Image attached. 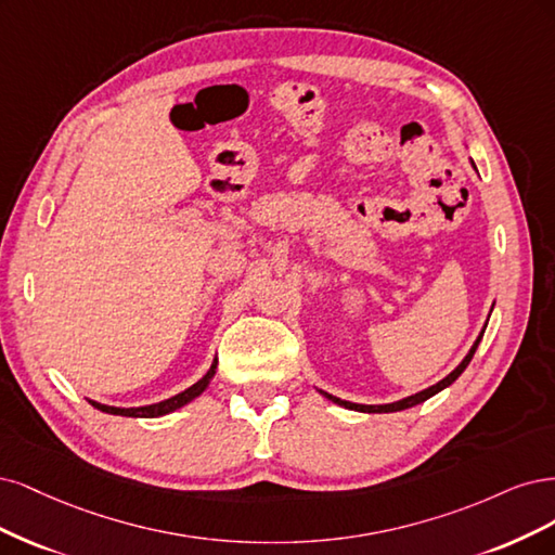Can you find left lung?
Instances as JSON below:
<instances>
[{
	"instance_id": "8db88e82",
	"label": "left lung",
	"mask_w": 555,
	"mask_h": 555,
	"mask_svg": "<svg viewBox=\"0 0 555 555\" xmlns=\"http://www.w3.org/2000/svg\"><path fill=\"white\" fill-rule=\"evenodd\" d=\"M473 168H475V164H473ZM485 330H487V325H485ZM485 330L479 332V336H477V341L473 344V348L468 350V354L463 357V362L450 373V375H444V378L440 380V383H436V385H431V387H426V389H422V391H417V395H413V397H405V399H401V401H397V403H385V405H362V403H350V401H344V399H338V397H332V395H327V391H323L320 389V395H323L325 399H330V401H334V403H338V405H344V408H348V410H360V413H399V410H405V408H413V405H417V403H424L426 399H431L434 395H438V391H442L444 387H450L459 375L466 371V366L470 364V360H473V354H475V350H477V346H479V341H481V336H485Z\"/></svg>"
}]
</instances>
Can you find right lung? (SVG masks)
Instances as JSON below:
<instances>
[{"label": "right lung", "mask_w": 555, "mask_h": 555, "mask_svg": "<svg viewBox=\"0 0 555 555\" xmlns=\"http://www.w3.org/2000/svg\"><path fill=\"white\" fill-rule=\"evenodd\" d=\"M217 364L219 360H214L209 371L203 375V378L191 385L189 389L180 391V395H175L166 401H158V403H152V405H140V408H115V405H103V403H96V401H89L96 410H101V413H108V415H121V417H160V415H168V413H175L177 408H182L186 403H191L193 399H198L203 391L207 389L209 380L214 378V373H217Z\"/></svg>", "instance_id": "obj_1"}]
</instances>
